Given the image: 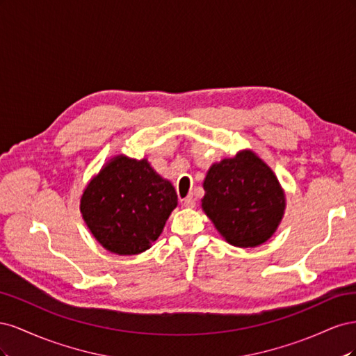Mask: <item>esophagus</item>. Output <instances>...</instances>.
I'll return each instance as SVG.
<instances>
[{
    "mask_svg": "<svg viewBox=\"0 0 356 356\" xmlns=\"http://www.w3.org/2000/svg\"><path fill=\"white\" fill-rule=\"evenodd\" d=\"M181 202H182V204H184L186 208H195V204H196V199L193 197V196H187L186 199H182Z\"/></svg>",
    "mask_w": 356,
    "mask_h": 356,
    "instance_id": "obj_1",
    "label": "esophagus"
}]
</instances>
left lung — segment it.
I'll use <instances>...</instances> for the list:
<instances>
[{
  "mask_svg": "<svg viewBox=\"0 0 356 356\" xmlns=\"http://www.w3.org/2000/svg\"><path fill=\"white\" fill-rule=\"evenodd\" d=\"M203 188L204 213L234 246L264 243L282 220L284 191L272 169L252 152L212 165Z\"/></svg>",
  "mask_w": 356,
  "mask_h": 356,
  "instance_id": "obj_1",
  "label": "left lung"
}]
</instances>
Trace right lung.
<instances>
[{"instance_id":"add662e5","label":"right lung","mask_w":356,"mask_h":356,"mask_svg":"<svg viewBox=\"0 0 356 356\" xmlns=\"http://www.w3.org/2000/svg\"><path fill=\"white\" fill-rule=\"evenodd\" d=\"M177 193L145 159L114 157L84 190L80 209L105 250L135 255L153 245L177 207Z\"/></svg>"}]
</instances>
